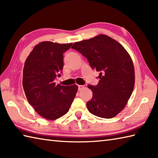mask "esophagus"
<instances>
[{"mask_svg": "<svg viewBox=\"0 0 158 158\" xmlns=\"http://www.w3.org/2000/svg\"><path fill=\"white\" fill-rule=\"evenodd\" d=\"M83 88H84V86H83V85H78V89H79V90H81V89H82Z\"/></svg>", "mask_w": 158, "mask_h": 158, "instance_id": "1", "label": "esophagus"}]
</instances>
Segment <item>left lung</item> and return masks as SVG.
I'll return each instance as SVG.
<instances>
[{"label":"left lung","mask_w":158,"mask_h":158,"mask_svg":"<svg viewBox=\"0 0 158 158\" xmlns=\"http://www.w3.org/2000/svg\"><path fill=\"white\" fill-rule=\"evenodd\" d=\"M72 48L87 58L92 69L100 72L98 84L88 86L92 91V98L86 103L88 111L101 118H113L124 109L134 88L130 55L120 43L102 34L75 42Z\"/></svg>","instance_id":"obj_1"}]
</instances>
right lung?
Returning a JSON list of instances; mask_svg holds the SVG:
<instances>
[{
	"instance_id": "obj_1",
	"label": "right lung",
	"mask_w": 158,
	"mask_h": 158,
	"mask_svg": "<svg viewBox=\"0 0 158 158\" xmlns=\"http://www.w3.org/2000/svg\"><path fill=\"white\" fill-rule=\"evenodd\" d=\"M70 44L42 42L34 46L24 63L23 86L29 104L48 120L60 118L69 112L78 89L77 85H56L64 67L63 54Z\"/></svg>"
}]
</instances>
